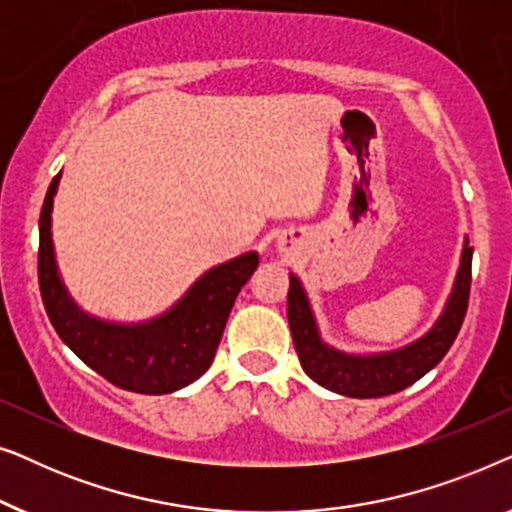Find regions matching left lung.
<instances>
[{
	"label": "left lung",
	"mask_w": 512,
	"mask_h": 512,
	"mask_svg": "<svg viewBox=\"0 0 512 512\" xmlns=\"http://www.w3.org/2000/svg\"><path fill=\"white\" fill-rule=\"evenodd\" d=\"M471 263L473 247H468L466 237L452 293L436 324L410 345L380 354H349L326 345L321 340L310 298L300 279L291 272L286 310H289V328L300 366L321 387L349 398H380L415 384L443 361L464 324L468 293H471Z\"/></svg>",
	"instance_id": "1"
}]
</instances>
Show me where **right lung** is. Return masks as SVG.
I'll return each mask as SVG.
<instances>
[{
	"label": "right lung",
	"instance_id": "add662e5",
	"mask_svg": "<svg viewBox=\"0 0 512 512\" xmlns=\"http://www.w3.org/2000/svg\"><path fill=\"white\" fill-rule=\"evenodd\" d=\"M55 174L39 216V289L46 314L62 342L116 387L135 394H172L212 366L237 293L258 268V254L230 258L195 279L191 289L158 317L118 324L83 312L69 296L55 263L51 214Z\"/></svg>",
	"mask_w": 512,
	"mask_h": 512
}]
</instances>
